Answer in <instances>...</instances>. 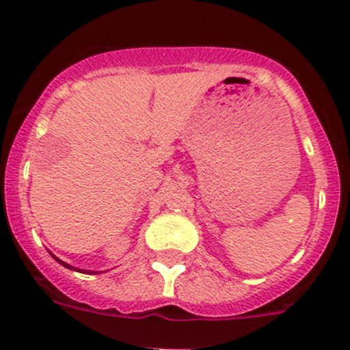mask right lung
<instances>
[{"instance_id": "obj_1", "label": "right lung", "mask_w": 350, "mask_h": 350, "mask_svg": "<svg viewBox=\"0 0 350 350\" xmlns=\"http://www.w3.org/2000/svg\"><path fill=\"white\" fill-rule=\"evenodd\" d=\"M50 255H51V253H50ZM51 256H53V258H55V260H57V262H58V263H60V265H64V267H65V268H70V270H77V268H73V267H72V265H68V263L62 262V260H58V258H57V256H55V255H51ZM83 273H87V270H85V271H83ZM88 273H94V271H88Z\"/></svg>"}]
</instances>
